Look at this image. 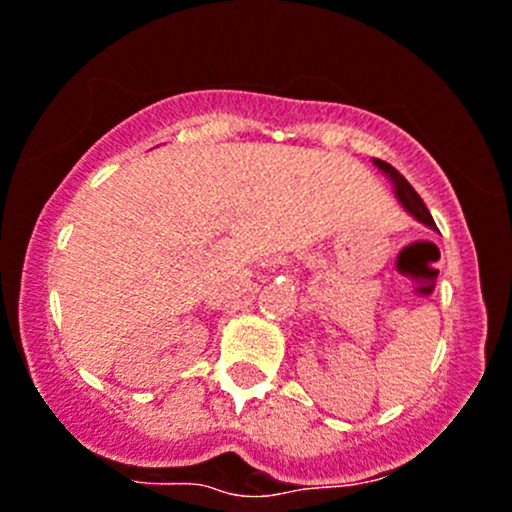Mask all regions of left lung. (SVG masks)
I'll return each instance as SVG.
<instances>
[{"label":"left lung","mask_w":512,"mask_h":512,"mask_svg":"<svg viewBox=\"0 0 512 512\" xmlns=\"http://www.w3.org/2000/svg\"><path fill=\"white\" fill-rule=\"evenodd\" d=\"M373 164L378 166L380 171H383V174L387 176V179H390L392 191H395V198H397V201H400V206L405 208V211L410 213L414 220H419V223H424V225H427V228L437 230V225H434L432 213L427 211V206H424V201H422V198H419V193L414 191L410 181H407L405 176H402L400 171L395 169V166L387 164V161L373 159Z\"/></svg>","instance_id":"left-lung-1"}]
</instances>
